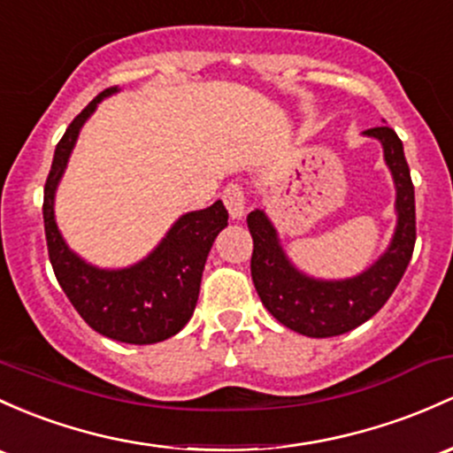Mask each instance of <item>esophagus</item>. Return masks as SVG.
Wrapping results in <instances>:
<instances>
[{"label": "esophagus", "mask_w": 453, "mask_h": 453, "mask_svg": "<svg viewBox=\"0 0 453 453\" xmlns=\"http://www.w3.org/2000/svg\"><path fill=\"white\" fill-rule=\"evenodd\" d=\"M222 201H225L231 220H242L246 216V196L240 186H228L222 194Z\"/></svg>", "instance_id": "esophagus-1"}]
</instances>
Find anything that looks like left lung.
<instances>
[{
  "mask_svg": "<svg viewBox=\"0 0 453 453\" xmlns=\"http://www.w3.org/2000/svg\"><path fill=\"white\" fill-rule=\"evenodd\" d=\"M378 140L395 188V228L388 246L372 265L348 279H322L300 270L289 259L279 228L264 209L248 213L252 283L261 303L280 324L313 339L337 337L367 322L391 298L415 248V188L411 181L403 144L387 125L363 131Z\"/></svg>",
  "mask_w": 453,
  "mask_h": 453,
  "instance_id": "left-lung-1",
  "label": "left lung"
}]
</instances>
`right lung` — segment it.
Here are the masks:
<instances>
[{
	"label": "right lung",
	"mask_w": 453,
	"mask_h": 453,
	"mask_svg": "<svg viewBox=\"0 0 453 453\" xmlns=\"http://www.w3.org/2000/svg\"><path fill=\"white\" fill-rule=\"evenodd\" d=\"M119 90L108 88L95 96L58 142L45 183L42 218L56 279L84 322L114 342L149 345L177 334L192 318L207 255L228 225V211L216 201L183 213L147 257L125 267H99L66 244L56 222L58 186L86 120L101 101Z\"/></svg>",
	"instance_id": "obj_1"
}]
</instances>
